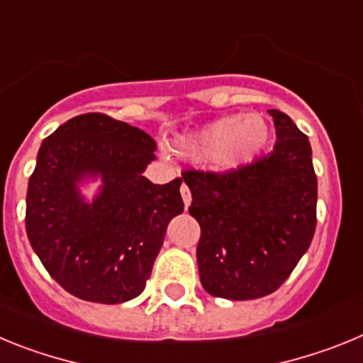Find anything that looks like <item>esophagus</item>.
Masks as SVG:
<instances>
[{
	"instance_id": "obj_1",
	"label": "esophagus",
	"mask_w": 363,
	"mask_h": 363,
	"mask_svg": "<svg viewBox=\"0 0 363 363\" xmlns=\"http://www.w3.org/2000/svg\"><path fill=\"white\" fill-rule=\"evenodd\" d=\"M181 195H182V201H184V206L188 208L189 202H191V191H189V188L184 184V182L181 184Z\"/></svg>"
}]
</instances>
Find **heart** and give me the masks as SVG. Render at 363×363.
Here are the masks:
<instances>
[{
	"label": "heart",
	"instance_id": "heart-1",
	"mask_svg": "<svg viewBox=\"0 0 363 363\" xmlns=\"http://www.w3.org/2000/svg\"><path fill=\"white\" fill-rule=\"evenodd\" d=\"M269 139V126L259 113L228 116L179 137L175 148L191 159H208L218 169H237L253 161Z\"/></svg>",
	"mask_w": 363,
	"mask_h": 363
}]
</instances>
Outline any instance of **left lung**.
<instances>
[{"mask_svg": "<svg viewBox=\"0 0 363 363\" xmlns=\"http://www.w3.org/2000/svg\"><path fill=\"white\" fill-rule=\"evenodd\" d=\"M269 155L230 172L184 169L189 215L201 224L197 262L210 295L253 300L277 291L308 251L316 228V175L306 133L269 110Z\"/></svg>", "mask_w": 363, "mask_h": 363, "instance_id": "1", "label": "left lung"}]
</instances>
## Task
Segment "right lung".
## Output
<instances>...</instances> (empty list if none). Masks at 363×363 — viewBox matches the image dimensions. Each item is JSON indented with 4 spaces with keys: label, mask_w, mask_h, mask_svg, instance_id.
I'll use <instances>...</instances> for the list:
<instances>
[{
    "label": "right lung",
    "mask_w": 363,
    "mask_h": 363,
    "mask_svg": "<svg viewBox=\"0 0 363 363\" xmlns=\"http://www.w3.org/2000/svg\"><path fill=\"white\" fill-rule=\"evenodd\" d=\"M155 141L106 113L72 117L47 137L28 181V240L52 279L81 300L121 303L145 291L168 222L182 213V179L153 184L143 172ZM101 177L92 205L77 191Z\"/></svg>",
    "instance_id": "add662e5"
}]
</instances>
